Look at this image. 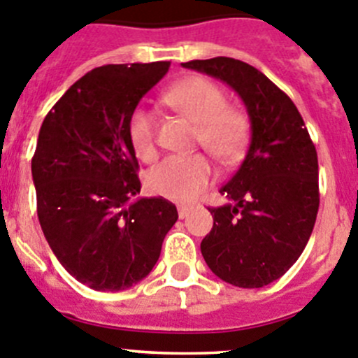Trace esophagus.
<instances>
[{"label": "esophagus", "mask_w": 358, "mask_h": 358, "mask_svg": "<svg viewBox=\"0 0 358 358\" xmlns=\"http://www.w3.org/2000/svg\"><path fill=\"white\" fill-rule=\"evenodd\" d=\"M177 210H179V217H181V220H185V217L189 214V210H192V207H189V206H179V207H177Z\"/></svg>", "instance_id": "obj_1"}]
</instances>
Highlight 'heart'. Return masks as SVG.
I'll return each mask as SVG.
<instances>
[{"mask_svg": "<svg viewBox=\"0 0 358 358\" xmlns=\"http://www.w3.org/2000/svg\"><path fill=\"white\" fill-rule=\"evenodd\" d=\"M165 101L199 124L196 142L223 165L243 158L250 138V119L241 108L228 107L224 91L206 77H188L166 91ZM128 137L135 155L151 162L158 155L156 119L151 110L137 107L128 121ZM214 166L206 155H173L148 173L152 193L172 200H192L209 186Z\"/></svg>", "mask_w": 358, "mask_h": 358, "instance_id": "heart-1", "label": "heart"}]
</instances>
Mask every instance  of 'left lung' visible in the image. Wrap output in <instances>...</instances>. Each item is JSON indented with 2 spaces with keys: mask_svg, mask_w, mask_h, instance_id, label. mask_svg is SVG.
Listing matches in <instances>:
<instances>
[{
  "mask_svg": "<svg viewBox=\"0 0 358 358\" xmlns=\"http://www.w3.org/2000/svg\"><path fill=\"white\" fill-rule=\"evenodd\" d=\"M182 66L227 83L248 108L250 149L220 189L230 202L209 207L214 224L200 250L220 279L262 288L297 262L311 237L320 206L315 144L290 96L251 64L220 56Z\"/></svg>",
  "mask_w": 358,
  "mask_h": 358,
  "instance_id": "obj_1",
  "label": "left lung"
}]
</instances>
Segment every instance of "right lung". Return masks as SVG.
<instances>
[{
    "instance_id": "right-lung-1",
    "label": "right lung",
    "mask_w": 358,
    "mask_h": 358,
    "mask_svg": "<svg viewBox=\"0 0 358 358\" xmlns=\"http://www.w3.org/2000/svg\"><path fill=\"white\" fill-rule=\"evenodd\" d=\"M170 61L105 64L80 77L45 115L31 159L36 213L50 250L77 281L119 292L152 271L177 221L172 202L138 199L128 121Z\"/></svg>"
}]
</instances>
